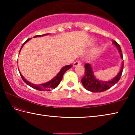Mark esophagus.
<instances>
[{
    "instance_id": "1",
    "label": "esophagus",
    "mask_w": 135,
    "mask_h": 135,
    "mask_svg": "<svg viewBox=\"0 0 135 135\" xmlns=\"http://www.w3.org/2000/svg\"><path fill=\"white\" fill-rule=\"evenodd\" d=\"M81 64V62L80 61H75L73 64V67H77V65H79Z\"/></svg>"
}]
</instances>
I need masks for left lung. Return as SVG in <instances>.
<instances>
[{
	"mask_svg": "<svg viewBox=\"0 0 135 135\" xmlns=\"http://www.w3.org/2000/svg\"><path fill=\"white\" fill-rule=\"evenodd\" d=\"M113 43L117 48L118 52L120 54L121 58L123 59L120 46L118 44L117 42L114 40L113 41ZM84 67H85V75L81 79V83L83 84L84 88L86 90L90 91L92 92H102L108 89L120 80L123 73L124 63L123 61L120 70L117 76L108 81L99 80L96 78V77L94 76V73L93 72L92 67L90 64H86L84 65Z\"/></svg>",
	"mask_w": 135,
	"mask_h": 135,
	"instance_id": "left-lung-1",
	"label": "left lung"
}]
</instances>
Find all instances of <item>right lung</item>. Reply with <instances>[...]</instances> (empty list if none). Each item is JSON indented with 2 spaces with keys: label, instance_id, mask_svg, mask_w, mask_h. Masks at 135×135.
Wrapping results in <instances>:
<instances>
[{
  "label": "right lung",
  "instance_id": "add662e5",
  "mask_svg": "<svg viewBox=\"0 0 135 135\" xmlns=\"http://www.w3.org/2000/svg\"><path fill=\"white\" fill-rule=\"evenodd\" d=\"M47 35H49V34L47 33V34H45V35H36L35 36H34L33 37H42V36H46ZM30 39H31V38H28V39H27L26 42H25L23 44H22V46L21 47V49H22V46H23L25 45V43L28 42V41ZM21 49H20V52L21 51ZM72 66H73L72 65H68L65 66V67H64L63 68H61L60 71L58 73V74H57L53 79H52L51 80H50L49 81L47 82V83L40 84V85H38V86L36 85V84H35L33 83H31L30 81H27V80L25 79L23 76H22V75L21 74V73L20 72V71H19V72H20V75H21L22 79L23 80V81L27 84H28V86L31 87V88H33V89H36V90H40V91H45V90L50 91L52 89H54L56 88V87L59 85V84L60 83L61 80H62V79L64 74L66 71H67L68 70H69L70 68H71Z\"/></svg>",
  "mask_w": 135,
  "mask_h": 135
}]
</instances>
